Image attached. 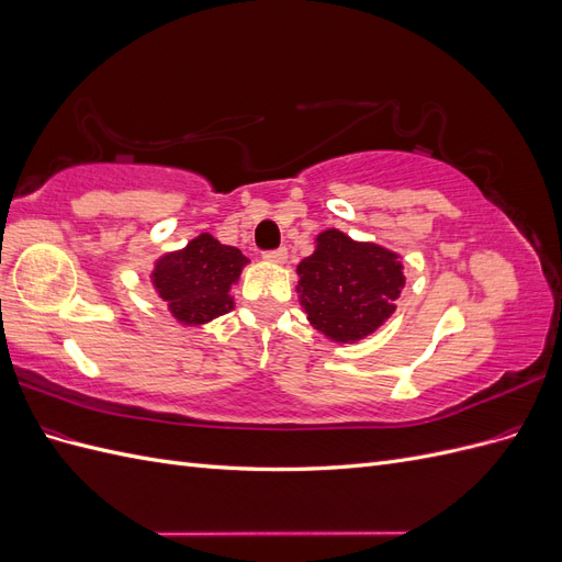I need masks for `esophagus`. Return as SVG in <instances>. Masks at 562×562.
I'll return each mask as SVG.
<instances>
[{
    "label": "esophagus",
    "mask_w": 562,
    "mask_h": 562,
    "mask_svg": "<svg viewBox=\"0 0 562 562\" xmlns=\"http://www.w3.org/2000/svg\"><path fill=\"white\" fill-rule=\"evenodd\" d=\"M285 258H288V250H285V248L265 252V260H267V262H274V265H283V262H285Z\"/></svg>",
    "instance_id": "34e87169"
}]
</instances>
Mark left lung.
Returning <instances> with one entry per match:
<instances>
[{"mask_svg":"<svg viewBox=\"0 0 562 562\" xmlns=\"http://www.w3.org/2000/svg\"><path fill=\"white\" fill-rule=\"evenodd\" d=\"M297 265V297L307 321L335 345H356L396 312L405 288L401 255L339 229L316 236Z\"/></svg>","mask_w":562,"mask_h":562,"instance_id":"obj_1","label":"left lung"}]
</instances>
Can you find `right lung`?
Here are the masks:
<instances>
[{
  "instance_id": "1",
  "label": "right lung",
  "mask_w": 562,
  "mask_h": 562,
  "mask_svg": "<svg viewBox=\"0 0 562 562\" xmlns=\"http://www.w3.org/2000/svg\"><path fill=\"white\" fill-rule=\"evenodd\" d=\"M246 265L239 248L203 232L184 248L155 260L149 281L180 326L196 328L234 310L232 285Z\"/></svg>"
}]
</instances>
